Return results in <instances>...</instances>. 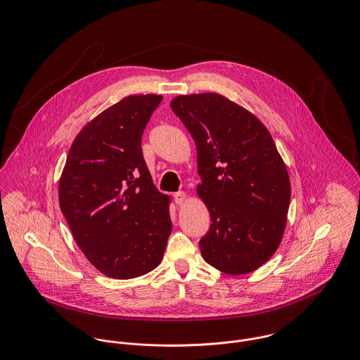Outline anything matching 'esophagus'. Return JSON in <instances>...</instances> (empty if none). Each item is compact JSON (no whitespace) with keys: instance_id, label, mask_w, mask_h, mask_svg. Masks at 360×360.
Returning <instances> with one entry per match:
<instances>
[{"instance_id":"34e87169","label":"esophagus","mask_w":360,"mask_h":360,"mask_svg":"<svg viewBox=\"0 0 360 360\" xmlns=\"http://www.w3.org/2000/svg\"><path fill=\"white\" fill-rule=\"evenodd\" d=\"M173 197H174V202L179 204V205H183V204L187 202V195H186V193H183V191L176 193Z\"/></svg>"}]
</instances>
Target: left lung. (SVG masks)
<instances>
[{
    "label": "left lung",
    "instance_id": "1",
    "mask_svg": "<svg viewBox=\"0 0 360 360\" xmlns=\"http://www.w3.org/2000/svg\"><path fill=\"white\" fill-rule=\"evenodd\" d=\"M170 108L197 146L210 227L200 241L206 263L233 276L266 263L284 236L291 200L287 166L254 113L217 93L177 96Z\"/></svg>",
    "mask_w": 360,
    "mask_h": 360
}]
</instances>
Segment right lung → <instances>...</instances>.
Returning <instances> with one entry per match:
<instances>
[{"label":"right lung","instance_id":"right-lung-1","mask_svg":"<svg viewBox=\"0 0 360 360\" xmlns=\"http://www.w3.org/2000/svg\"><path fill=\"white\" fill-rule=\"evenodd\" d=\"M162 96H129L73 140L58 197L72 236L103 274L127 280L162 262L172 233L170 197L156 190L141 136Z\"/></svg>","mask_w":360,"mask_h":360}]
</instances>
